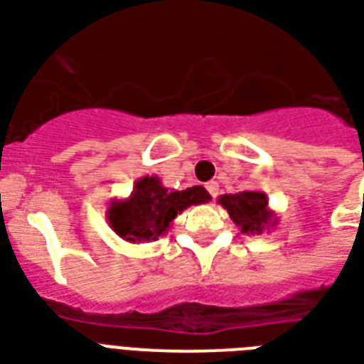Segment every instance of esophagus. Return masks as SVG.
Instances as JSON below:
<instances>
[{"label": "esophagus", "mask_w": 364, "mask_h": 364, "mask_svg": "<svg viewBox=\"0 0 364 364\" xmlns=\"http://www.w3.org/2000/svg\"><path fill=\"white\" fill-rule=\"evenodd\" d=\"M206 189H208V193L212 198H216L218 191H220V185H218L216 181H210V183H206Z\"/></svg>", "instance_id": "34e87169"}]
</instances>
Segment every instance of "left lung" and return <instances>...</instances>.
I'll return each mask as SVG.
<instances>
[{
    "label": "left lung",
    "mask_w": 364,
    "mask_h": 364,
    "mask_svg": "<svg viewBox=\"0 0 364 364\" xmlns=\"http://www.w3.org/2000/svg\"><path fill=\"white\" fill-rule=\"evenodd\" d=\"M218 204H222L223 208L228 210L233 223L241 230V233H247V235H260L278 225L279 218L276 216L274 210H270L268 195L262 191H243L235 195H222L218 198Z\"/></svg>",
    "instance_id": "obj_1"
}]
</instances>
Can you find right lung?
I'll return each mask as SVG.
<instances>
[{
	"mask_svg": "<svg viewBox=\"0 0 364 364\" xmlns=\"http://www.w3.org/2000/svg\"><path fill=\"white\" fill-rule=\"evenodd\" d=\"M208 191L195 185L185 191L164 187L158 175L134 181L127 198H112L106 210L109 228L127 243H150L166 235L177 214L196 204L208 203Z\"/></svg>",
	"mask_w": 364,
	"mask_h": 364,
	"instance_id": "obj_1",
	"label": "right lung"
}]
</instances>
